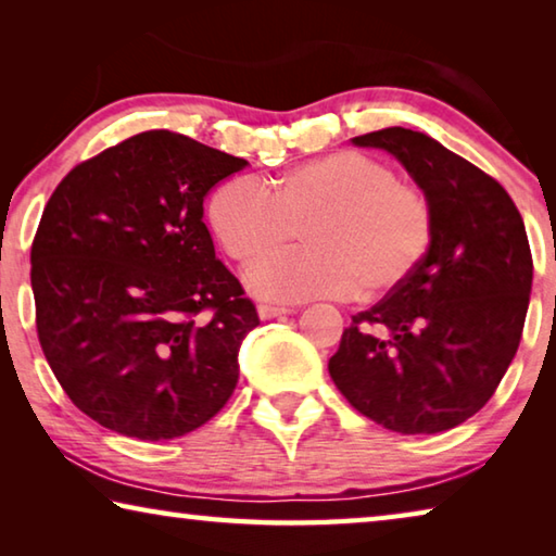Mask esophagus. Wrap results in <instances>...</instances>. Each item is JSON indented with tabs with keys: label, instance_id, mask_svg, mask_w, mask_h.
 I'll return each instance as SVG.
<instances>
[{
	"label": "esophagus",
	"instance_id": "esophagus-1",
	"mask_svg": "<svg viewBox=\"0 0 556 556\" xmlns=\"http://www.w3.org/2000/svg\"><path fill=\"white\" fill-rule=\"evenodd\" d=\"M257 312H260V318H265V321H267V318H277V316L291 314V312H294V308L279 306V304H260Z\"/></svg>",
	"mask_w": 556,
	"mask_h": 556
}]
</instances>
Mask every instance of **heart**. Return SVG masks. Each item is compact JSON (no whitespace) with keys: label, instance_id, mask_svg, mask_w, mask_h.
Masks as SVG:
<instances>
[{"label":"heart","instance_id":"heart-1","mask_svg":"<svg viewBox=\"0 0 556 556\" xmlns=\"http://www.w3.org/2000/svg\"><path fill=\"white\" fill-rule=\"evenodd\" d=\"M208 215L215 238L240 265L268 257L305 230L306 251L261 258L248 271L257 294L281 301L351 299L363 289L390 294L421 267L434 242L427 195L357 152L299 164L269 188L228 178L215 188Z\"/></svg>","mask_w":556,"mask_h":556}]
</instances>
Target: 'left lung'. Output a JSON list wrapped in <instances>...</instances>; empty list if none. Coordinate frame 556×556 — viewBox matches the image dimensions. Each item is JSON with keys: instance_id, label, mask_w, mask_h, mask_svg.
Returning a JSON list of instances; mask_svg holds the SVG:
<instances>
[{"instance_id": "8db88e82", "label": "left lung", "mask_w": 556, "mask_h": 556, "mask_svg": "<svg viewBox=\"0 0 556 556\" xmlns=\"http://www.w3.org/2000/svg\"><path fill=\"white\" fill-rule=\"evenodd\" d=\"M353 142L400 159L434 213V242L400 289L353 316L328 372L375 425L439 434L493 397L520 345L532 289L522 215L493 176L421 131Z\"/></svg>"}]
</instances>
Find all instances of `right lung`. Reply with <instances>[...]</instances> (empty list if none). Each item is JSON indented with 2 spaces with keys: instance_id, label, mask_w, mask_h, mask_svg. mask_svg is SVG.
<instances>
[{
  "instance_id": "right-lung-1",
  "label": "right lung",
  "mask_w": 556,
  "mask_h": 556,
  "mask_svg": "<svg viewBox=\"0 0 556 556\" xmlns=\"http://www.w3.org/2000/svg\"><path fill=\"white\" fill-rule=\"evenodd\" d=\"M248 162L168 129L71 168L31 244L36 333L90 419L135 439L203 427L238 384L260 324L203 223L211 188Z\"/></svg>"
}]
</instances>
